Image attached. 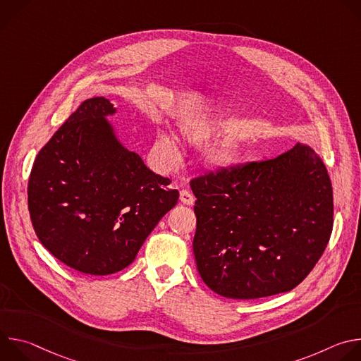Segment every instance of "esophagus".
I'll return each instance as SVG.
<instances>
[{"instance_id": "esophagus-1", "label": "esophagus", "mask_w": 361, "mask_h": 361, "mask_svg": "<svg viewBox=\"0 0 361 361\" xmlns=\"http://www.w3.org/2000/svg\"><path fill=\"white\" fill-rule=\"evenodd\" d=\"M180 200H181V202H184V204H187V205H191L192 202H194V195L188 191V190H181L180 191Z\"/></svg>"}]
</instances>
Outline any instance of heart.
I'll list each match as a JSON object with an SVG mask.
<instances>
[{
	"instance_id": "obj_1",
	"label": "heart",
	"mask_w": 361,
	"mask_h": 361,
	"mask_svg": "<svg viewBox=\"0 0 361 361\" xmlns=\"http://www.w3.org/2000/svg\"><path fill=\"white\" fill-rule=\"evenodd\" d=\"M216 133H217V128L213 126L198 124V126L184 128L183 137L191 145H202L205 142H209L216 135ZM159 142L167 152L171 154V156H176L177 148L174 141L170 137L160 134ZM235 157H237L235 145L231 142H224L210 149V152L207 154V166L213 170L226 169L235 160Z\"/></svg>"
}]
</instances>
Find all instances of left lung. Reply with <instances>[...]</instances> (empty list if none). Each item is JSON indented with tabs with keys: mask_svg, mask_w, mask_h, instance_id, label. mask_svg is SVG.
<instances>
[{
	"mask_svg": "<svg viewBox=\"0 0 361 361\" xmlns=\"http://www.w3.org/2000/svg\"><path fill=\"white\" fill-rule=\"evenodd\" d=\"M197 270L213 291L251 300L297 287L333 230V188L307 145L191 178Z\"/></svg>",
	"mask_w": 361,
	"mask_h": 361,
	"instance_id": "8db88e82",
	"label": "left lung"
}]
</instances>
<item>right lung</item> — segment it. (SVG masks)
I'll return each instance as SVG.
<instances>
[{"label": "right lung", "instance_id": "add662e5", "mask_svg": "<svg viewBox=\"0 0 361 361\" xmlns=\"http://www.w3.org/2000/svg\"><path fill=\"white\" fill-rule=\"evenodd\" d=\"M114 113L104 97L85 99L39 149L28 180V210L41 244L92 276L130 266L178 201L167 177L117 141L106 121Z\"/></svg>", "mask_w": 361, "mask_h": 361}]
</instances>
